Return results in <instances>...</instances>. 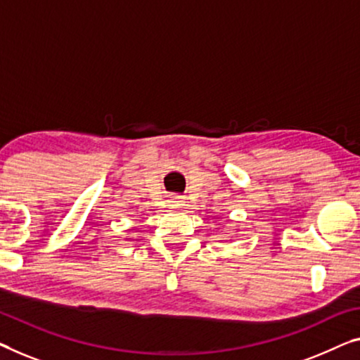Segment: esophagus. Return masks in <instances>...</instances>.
Wrapping results in <instances>:
<instances>
[{"instance_id":"34e87169","label":"esophagus","mask_w":360,"mask_h":360,"mask_svg":"<svg viewBox=\"0 0 360 360\" xmlns=\"http://www.w3.org/2000/svg\"><path fill=\"white\" fill-rule=\"evenodd\" d=\"M173 203H174V205H182V200H181V197H176L174 200H173Z\"/></svg>"}]
</instances>
